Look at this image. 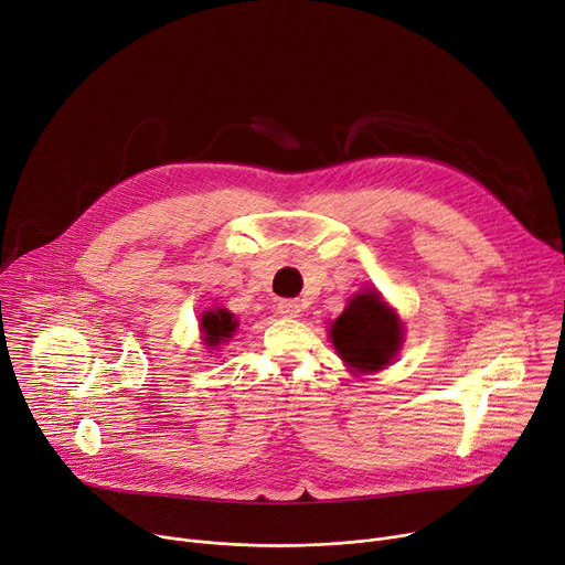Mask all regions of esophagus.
Listing matches in <instances>:
<instances>
[{"mask_svg": "<svg viewBox=\"0 0 565 565\" xmlns=\"http://www.w3.org/2000/svg\"><path fill=\"white\" fill-rule=\"evenodd\" d=\"M278 315L285 319H296L300 315V306L296 300H280L278 302Z\"/></svg>", "mask_w": 565, "mask_h": 565, "instance_id": "esophagus-1", "label": "esophagus"}]
</instances>
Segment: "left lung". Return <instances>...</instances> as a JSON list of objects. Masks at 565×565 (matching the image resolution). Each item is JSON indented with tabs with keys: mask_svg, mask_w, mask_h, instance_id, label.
Instances as JSON below:
<instances>
[{
	"mask_svg": "<svg viewBox=\"0 0 565 565\" xmlns=\"http://www.w3.org/2000/svg\"><path fill=\"white\" fill-rule=\"evenodd\" d=\"M337 355L358 373L384 369L403 343V323L384 298L369 289L349 300V306L330 328Z\"/></svg>",
	"mask_w": 565,
	"mask_h": 565,
	"instance_id": "1",
	"label": "left lung"
}]
</instances>
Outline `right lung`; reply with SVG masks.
<instances>
[{"instance_id":"add662e5","label":"right lung","mask_w":565,"mask_h":565,"mask_svg":"<svg viewBox=\"0 0 565 565\" xmlns=\"http://www.w3.org/2000/svg\"><path fill=\"white\" fill-rule=\"evenodd\" d=\"M235 328H237V319L228 310H210L201 315V332L207 349H214V345L228 341Z\"/></svg>"}]
</instances>
